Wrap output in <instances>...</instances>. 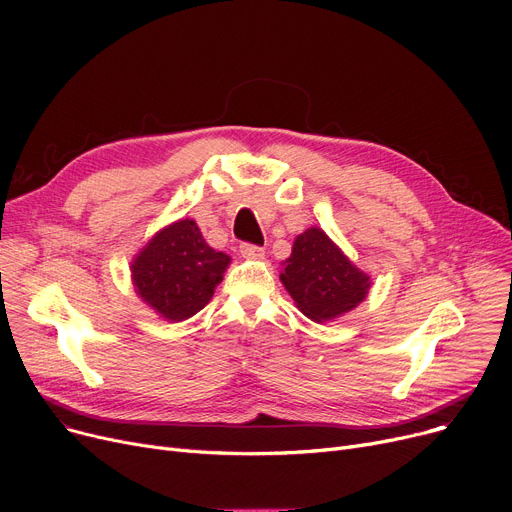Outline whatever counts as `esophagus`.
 I'll return each mask as SVG.
<instances>
[{
    "instance_id": "obj_1",
    "label": "esophagus",
    "mask_w": 512,
    "mask_h": 512,
    "mask_svg": "<svg viewBox=\"0 0 512 512\" xmlns=\"http://www.w3.org/2000/svg\"><path fill=\"white\" fill-rule=\"evenodd\" d=\"M240 255L247 257V259L261 261V259H265V249H261V247H257V245H249V242H245V245L240 247Z\"/></svg>"
}]
</instances>
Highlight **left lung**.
Wrapping results in <instances>:
<instances>
[{"label": "left lung", "instance_id": "1", "mask_svg": "<svg viewBox=\"0 0 512 512\" xmlns=\"http://www.w3.org/2000/svg\"><path fill=\"white\" fill-rule=\"evenodd\" d=\"M280 282L297 309L317 324L351 313L371 288V276L317 226L294 238L290 257L282 261Z\"/></svg>", "mask_w": 512, "mask_h": 512}]
</instances>
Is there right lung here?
I'll return each instance as SVG.
<instances>
[{"instance_id":"obj_1","label":"right lung","mask_w":512,"mask_h":512,"mask_svg":"<svg viewBox=\"0 0 512 512\" xmlns=\"http://www.w3.org/2000/svg\"><path fill=\"white\" fill-rule=\"evenodd\" d=\"M230 261L207 245L193 218H180L157 230L132 257L130 280L155 315L178 324L211 301Z\"/></svg>"}]
</instances>
